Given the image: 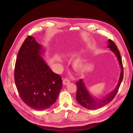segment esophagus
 <instances>
[{
    "mask_svg": "<svg viewBox=\"0 0 133 133\" xmlns=\"http://www.w3.org/2000/svg\"><path fill=\"white\" fill-rule=\"evenodd\" d=\"M62 82H63V84H64V85H66L69 82V80L68 79L65 78V79H64V80H63Z\"/></svg>",
    "mask_w": 133,
    "mask_h": 133,
    "instance_id": "1",
    "label": "esophagus"
}]
</instances>
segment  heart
<instances>
[{
	"label": "heart",
	"mask_w": 133,
	"mask_h": 133,
	"mask_svg": "<svg viewBox=\"0 0 133 133\" xmlns=\"http://www.w3.org/2000/svg\"><path fill=\"white\" fill-rule=\"evenodd\" d=\"M83 65V61L81 59H77L74 62V67L76 69H80Z\"/></svg>",
	"instance_id": "b5f03b06"
}]
</instances>
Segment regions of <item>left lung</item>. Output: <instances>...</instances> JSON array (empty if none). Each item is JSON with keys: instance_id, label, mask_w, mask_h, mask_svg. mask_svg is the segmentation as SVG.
<instances>
[{"instance_id": "1", "label": "left lung", "mask_w": 133, "mask_h": 133, "mask_svg": "<svg viewBox=\"0 0 133 133\" xmlns=\"http://www.w3.org/2000/svg\"><path fill=\"white\" fill-rule=\"evenodd\" d=\"M108 47L109 48L110 50L116 56L118 61L119 62L120 66L121 68L119 80H118L117 86L112 92L109 93L106 97H104L103 99L96 100L94 99V97L89 94L84 82H83L82 79H80L79 81L76 82V87H77V91H76V99L81 106L88 109L93 110L98 109L106 105L109 102L112 101L116 95L118 90L120 86L121 83L123 80V68L120 52L118 51L117 46L112 40L110 39L108 40Z\"/></svg>"}]
</instances>
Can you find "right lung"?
I'll return each instance as SVG.
<instances>
[{
  "label": "right lung",
  "mask_w": 133,
  "mask_h": 133,
  "mask_svg": "<svg viewBox=\"0 0 133 133\" xmlns=\"http://www.w3.org/2000/svg\"><path fill=\"white\" fill-rule=\"evenodd\" d=\"M42 50L34 37H27L19 51L15 68V81L21 99L37 110L50 108L62 87L61 76L40 56Z\"/></svg>",
  "instance_id": "add662e5"
}]
</instances>
